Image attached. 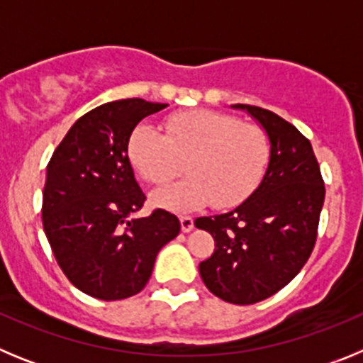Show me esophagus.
<instances>
[{"instance_id": "1", "label": "esophagus", "mask_w": 363, "mask_h": 363, "mask_svg": "<svg viewBox=\"0 0 363 363\" xmlns=\"http://www.w3.org/2000/svg\"><path fill=\"white\" fill-rule=\"evenodd\" d=\"M179 223H182V230L184 233H191L194 229V220L191 216H182L179 218Z\"/></svg>"}]
</instances>
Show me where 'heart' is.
Listing matches in <instances>:
<instances>
[{"instance_id": "obj_1", "label": "heart", "mask_w": 363, "mask_h": 363, "mask_svg": "<svg viewBox=\"0 0 363 363\" xmlns=\"http://www.w3.org/2000/svg\"><path fill=\"white\" fill-rule=\"evenodd\" d=\"M127 156L134 171L152 185L171 182L185 162L187 178L154 194V203L163 209L189 213L213 201L218 209H230L262 185L272 143L262 125L200 108L171 114L163 133L149 123L134 127Z\"/></svg>"}]
</instances>
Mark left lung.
Here are the masks:
<instances>
[{
	"mask_svg": "<svg viewBox=\"0 0 363 363\" xmlns=\"http://www.w3.org/2000/svg\"><path fill=\"white\" fill-rule=\"evenodd\" d=\"M245 108L271 136L264 182L227 214L198 218L213 234L214 252L200 274L214 296L249 306L285 287L306 265L318 236L325 185L311 142L293 123L256 105Z\"/></svg>",
	"mask_w": 363,
	"mask_h": 363,
	"instance_id": "8db88e82",
	"label": "left lung"
}]
</instances>
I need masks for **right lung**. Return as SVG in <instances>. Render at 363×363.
I'll use <instances>...</instances> for the list:
<instances>
[{
    "instance_id": "add662e5",
    "label": "right lung",
    "mask_w": 363,
    "mask_h": 363,
    "mask_svg": "<svg viewBox=\"0 0 363 363\" xmlns=\"http://www.w3.org/2000/svg\"><path fill=\"white\" fill-rule=\"evenodd\" d=\"M165 104L118 99L83 114L56 147L43 187L41 220L57 265L70 284L98 300L143 289L154 259L179 233L163 209L133 218L145 203L127 156L140 121Z\"/></svg>"
}]
</instances>
